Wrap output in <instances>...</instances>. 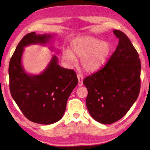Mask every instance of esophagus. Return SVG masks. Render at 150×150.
Listing matches in <instances>:
<instances>
[{"mask_svg":"<svg viewBox=\"0 0 150 150\" xmlns=\"http://www.w3.org/2000/svg\"><path fill=\"white\" fill-rule=\"evenodd\" d=\"M77 78L79 80V83L78 85L79 86H81L83 85V75H82L81 73H78L77 74Z\"/></svg>","mask_w":150,"mask_h":150,"instance_id":"34e87169","label":"esophagus"}]
</instances>
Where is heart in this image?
Here are the masks:
<instances>
[{"label": "heart", "instance_id": "1", "mask_svg": "<svg viewBox=\"0 0 150 150\" xmlns=\"http://www.w3.org/2000/svg\"><path fill=\"white\" fill-rule=\"evenodd\" d=\"M71 52L68 50L62 52V59L68 64H74V55L82 57V67L87 72H95L100 69L106 62L110 53V44L92 37L79 38L71 44Z\"/></svg>", "mask_w": 150, "mask_h": 150}]
</instances>
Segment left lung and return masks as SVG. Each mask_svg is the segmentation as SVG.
<instances>
[{
    "instance_id": "1",
    "label": "left lung",
    "mask_w": 150,
    "mask_h": 150,
    "mask_svg": "<svg viewBox=\"0 0 150 150\" xmlns=\"http://www.w3.org/2000/svg\"><path fill=\"white\" fill-rule=\"evenodd\" d=\"M113 33L119 44L103 68L84 79L86 106L97 122L110 124L120 120L137 98L141 88V61L129 38Z\"/></svg>"
}]
</instances>
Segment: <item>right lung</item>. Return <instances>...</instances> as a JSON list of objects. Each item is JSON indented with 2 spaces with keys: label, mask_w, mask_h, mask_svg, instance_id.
<instances>
[{
  "label": "right lung",
  "mask_w": 150,
  "mask_h": 150,
  "mask_svg": "<svg viewBox=\"0 0 150 150\" xmlns=\"http://www.w3.org/2000/svg\"><path fill=\"white\" fill-rule=\"evenodd\" d=\"M52 37L28 33L19 42L9 64V90L13 98L28 120L42 124H51L62 119L69 95L78 84L74 70L60 67L55 55L39 75L28 74L22 67L24 47L45 44Z\"/></svg>",
  "instance_id": "add662e5"
}]
</instances>
